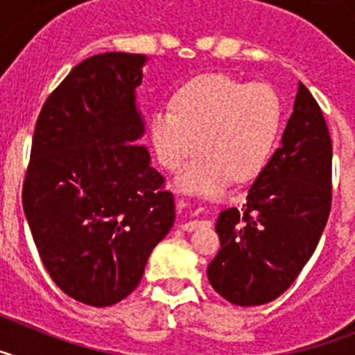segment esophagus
Returning <instances> with one entry per match:
<instances>
[{
  "label": "esophagus",
  "instance_id": "1",
  "mask_svg": "<svg viewBox=\"0 0 355 355\" xmlns=\"http://www.w3.org/2000/svg\"><path fill=\"white\" fill-rule=\"evenodd\" d=\"M202 227H211V220H188L181 224L183 231H197V229Z\"/></svg>",
  "mask_w": 355,
  "mask_h": 355
}]
</instances>
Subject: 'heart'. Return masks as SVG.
Returning <instances> with one entry per match:
<instances>
[{
  "instance_id": "obj_1",
  "label": "heart",
  "mask_w": 355,
  "mask_h": 355,
  "mask_svg": "<svg viewBox=\"0 0 355 355\" xmlns=\"http://www.w3.org/2000/svg\"><path fill=\"white\" fill-rule=\"evenodd\" d=\"M283 101L268 83H245L225 74L193 78L175 90L171 106L149 121L159 165L178 171L188 192L211 193L229 181H249L266 167L283 128Z\"/></svg>"
}]
</instances>
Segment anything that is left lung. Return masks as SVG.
<instances>
[{
  "instance_id": "1",
  "label": "left lung",
  "mask_w": 355,
  "mask_h": 355,
  "mask_svg": "<svg viewBox=\"0 0 355 355\" xmlns=\"http://www.w3.org/2000/svg\"><path fill=\"white\" fill-rule=\"evenodd\" d=\"M331 202V135L318 103L300 83L281 147L243 208L225 209L216 220L220 250L208 266L216 293L236 306L283 295L315 252Z\"/></svg>"
}]
</instances>
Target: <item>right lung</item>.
<instances>
[{
	"label": "right lung",
	"mask_w": 355,
	"mask_h": 355,
	"mask_svg": "<svg viewBox=\"0 0 355 355\" xmlns=\"http://www.w3.org/2000/svg\"><path fill=\"white\" fill-rule=\"evenodd\" d=\"M144 55L105 53L69 72L37 119L23 208L39 256L64 293L112 306L139 286L174 224V196L149 165L135 106Z\"/></svg>",
	"instance_id": "add662e5"
}]
</instances>
